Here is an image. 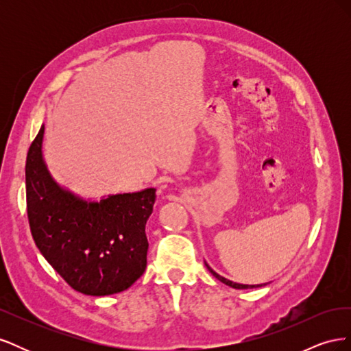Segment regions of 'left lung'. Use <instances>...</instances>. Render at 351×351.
<instances>
[{
  "label": "left lung",
  "instance_id": "1",
  "mask_svg": "<svg viewBox=\"0 0 351 351\" xmlns=\"http://www.w3.org/2000/svg\"><path fill=\"white\" fill-rule=\"evenodd\" d=\"M205 265H206V268L209 269V272L214 275L215 278H218L221 282H224V284H227V285H230V287H232V289H237V290H244V289H258V287H262V285H265V284H258V285H246V284H237V282H234V281H230V280H227V278H224V277H221L219 274H217L214 269H212L209 265L205 262Z\"/></svg>",
  "mask_w": 351,
  "mask_h": 351
}]
</instances>
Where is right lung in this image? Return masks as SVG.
Wrapping results in <instances>:
<instances>
[{"instance_id":"add662e5","label":"right lung","mask_w":351,"mask_h":351,"mask_svg":"<svg viewBox=\"0 0 351 351\" xmlns=\"http://www.w3.org/2000/svg\"><path fill=\"white\" fill-rule=\"evenodd\" d=\"M44 125L26 158V205L39 252L79 293L108 295L129 289L145 272L146 221L156 189L88 202L62 189L42 158Z\"/></svg>"}]
</instances>
